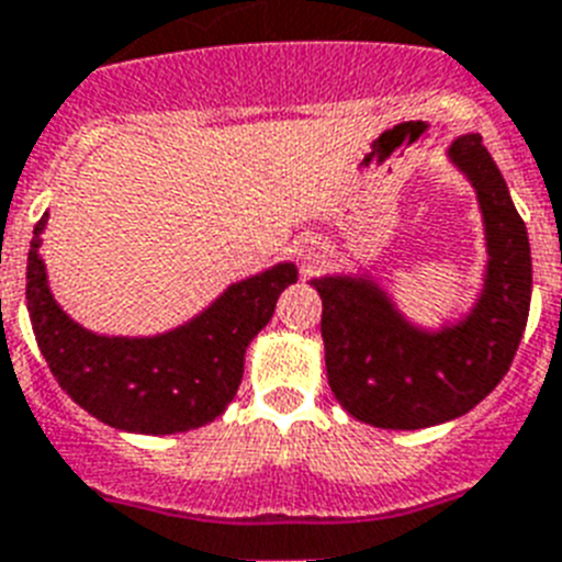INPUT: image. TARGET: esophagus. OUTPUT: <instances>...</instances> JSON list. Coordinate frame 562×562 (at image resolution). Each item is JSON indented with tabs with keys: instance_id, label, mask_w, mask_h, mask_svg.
I'll use <instances>...</instances> for the list:
<instances>
[{
	"instance_id": "obj_1",
	"label": "esophagus",
	"mask_w": 562,
	"mask_h": 562,
	"mask_svg": "<svg viewBox=\"0 0 562 562\" xmlns=\"http://www.w3.org/2000/svg\"><path fill=\"white\" fill-rule=\"evenodd\" d=\"M299 258H301V267L307 272H313L318 263L324 261V247L322 244H315V240H307V244H301L299 247Z\"/></svg>"
}]
</instances>
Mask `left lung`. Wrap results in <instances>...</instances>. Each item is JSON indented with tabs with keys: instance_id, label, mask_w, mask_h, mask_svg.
I'll use <instances>...</instances> for the list:
<instances>
[{
	"instance_id": "1",
	"label": "left lung",
	"mask_w": 562,
	"mask_h": 562,
	"mask_svg": "<svg viewBox=\"0 0 562 562\" xmlns=\"http://www.w3.org/2000/svg\"><path fill=\"white\" fill-rule=\"evenodd\" d=\"M445 160L474 189L485 235L480 290L462 313L416 322L370 270L310 281L333 396L373 428L419 430L468 414L508 373L526 330L531 247L503 175L480 134L457 137Z\"/></svg>"
}]
</instances>
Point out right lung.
<instances>
[{
  "mask_svg": "<svg viewBox=\"0 0 562 562\" xmlns=\"http://www.w3.org/2000/svg\"><path fill=\"white\" fill-rule=\"evenodd\" d=\"M27 252V315L59 387L100 422L128 434H183L215 422L238 393L252 338L270 324L278 295L299 281L292 261L226 286L189 322L155 336H111L74 322L54 299L42 232Z\"/></svg>",
  "mask_w": 562,
  "mask_h": 562,
  "instance_id": "1",
  "label": "right lung"
}]
</instances>
